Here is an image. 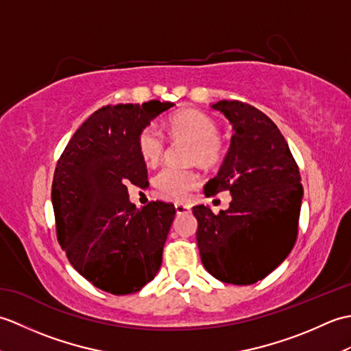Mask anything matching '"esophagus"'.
Instances as JSON below:
<instances>
[{
  "mask_svg": "<svg viewBox=\"0 0 351 351\" xmlns=\"http://www.w3.org/2000/svg\"><path fill=\"white\" fill-rule=\"evenodd\" d=\"M175 210H176V214H189L191 211V208L189 205L185 204H175Z\"/></svg>",
  "mask_w": 351,
  "mask_h": 351,
  "instance_id": "obj_1",
  "label": "esophagus"
}]
</instances>
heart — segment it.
<instances>
[{"instance_id": "obj_1", "label": "heart", "mask_w": 351, "mask_h": 351, "mask_svg": "<svg viewBox=\"0 0 351 351\" xmlns=\"http://www.w3.org/2000/svg\"><path fill=\"white\" fill-rule=\"evenodd\" d=\"M169 136L189 140V162L214 167L223 160L225 146L219 137V125L211 116L197 110H182L170 117ZM137 149L147 166L158 164L166 149V140L155 125H146L137 136ZM154 185L162 196L182 200L199 185V175L191 169L166 167L154 178Z\"/></svg>"}]
</instances>
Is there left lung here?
Here are the masks:
<instances>
[{"mask_svg":"<svg viewBox=\"0 0 351 351\" xmlns=\"http://www.w3.org/2000/svg\"><path fill=\"white\" fill-rule=\"evenodd\" d=\"M211 107L226 116L234 134L205 196L228 190L232 200L219 214L210 206H193L200 259L215 279L252 285L294 247L303 197L300 171L285 137L263 111L241 101Z\"/></svg>","mask_w":351,"mask_h":351,"instance_id":"8db88e82","label":"left lung"}]
</instances>
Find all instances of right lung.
<instances>
[{
  "mask_svg": "<svg viewBox=\"0 0 351 351\" xmlns=\"http://www.w3.org/2000/svg\"><path fill=\"white\" fill-rule=\"evenodd\" d=\"M173 102L102 107L80 126L57 162L52 206L57 240L75 270L114 295L137 293L158 273L173 204L136 208L128 185L146 187L138 132Z\"/></svg>",
  "mask_w": 351,
  "mask_h": 351,
  "instance_id": "add662e5",
  "label": "right lung"
}]
</instances>
